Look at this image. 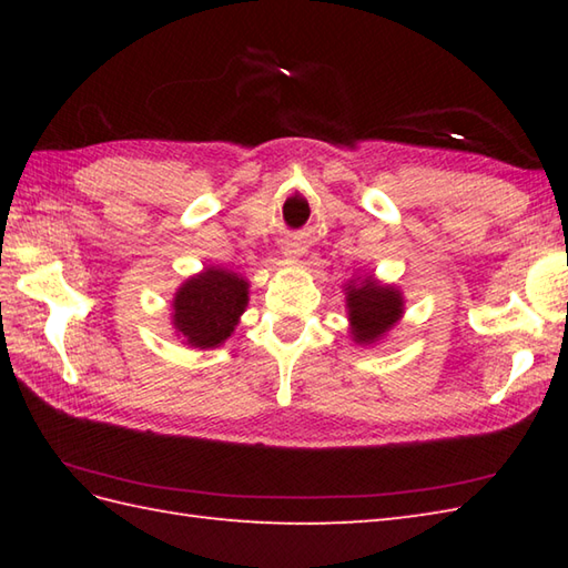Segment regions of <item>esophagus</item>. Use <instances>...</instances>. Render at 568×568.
I'll list each match as a JSON object with an SVG mask.
<instances>
[{
	"mask_svg": "<svg viewBox=\"0 0 568 568\" xmlns=\"http://www.w3.org/2000/svg\"><path fill=\"white\" fill-rule=\"evenodd\" d=\"M285 256H291V258H297V256H303V246L297 244V241H291V244L285 246Z\"/></svg>",
	"mask_w": 568,
	"mask_h": 568,
	"instance_id": "esophagus-1",
	"label": "esophagus"
}]
</instances>
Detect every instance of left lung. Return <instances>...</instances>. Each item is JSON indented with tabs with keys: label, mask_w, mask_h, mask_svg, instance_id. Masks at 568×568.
I'll return each mask as SVG.
<instances>
[{
	"label": "left lung",
	"mask_w": 568,
	"mask_h": 568,
	"mask_svg": "<svg viewBox=\"0 0 568 568\" xmlns=\"http://www.w3.org/2000/svg\"><path fill=\"white\" fill-rule=\"evenodd\" d=\"M346 307L348 320H352L354 339L361 344H371L400 320L403 297L393 287H383L368 277L361 285H348Z\"/></svg>",
	"instance_id": "1"
}]
</instances>
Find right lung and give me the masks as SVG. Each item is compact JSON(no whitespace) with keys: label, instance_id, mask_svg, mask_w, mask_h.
I'll return each mask as SVG.
<instances>
[{"label":"right lung","instance_id":"right-lung-1","mask_svg":"<svg viewBox=\"0 0 568 568\" xmlns=\"http://www.w3.org/2000/svg\"><path fill=\"white\" fill-rule=\"evenodd\" d=\"M248 303V283L232 271L207 268L190 277L173 300V324L190 346H220Z\"/></svg>","mask_w":568,"mask_h":568}]
</instances>
